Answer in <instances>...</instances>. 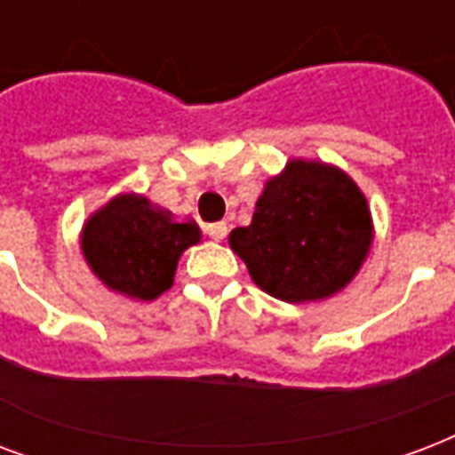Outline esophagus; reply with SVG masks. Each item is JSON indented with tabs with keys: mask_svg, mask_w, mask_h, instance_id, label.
<instances>
[{
	"mask_svg": "<svg viewBox=\"0 0 455 455\" xmlns=\"http://www.w3.org/2000/svg\"><path fill=\"white\" fill-rule=\"evenodd\" d=\"M227 231L228 227L224 221H214V224H207V227H204V234L210 235L212 241H221V238L227 235Z\"/></svg>",
	"mask_w": 455,
	"mask_h": 455,
	"instance_id": "1",
	"label": "esophagus"
}]
</instances>
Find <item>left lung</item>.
<instances>
[{
  "instance_id": "8db88e82",
  "label": "left lung",
  "mask_w": 455,
  "mask_h": 455,
  "mask_svg": "<svg viewBox=\"0 0 455 455\" xmlns=\"http://www.w3.org/2000/svg\"><path fill=\"white\" fill-rule=\"evenodd\" d=\"M228 243L265 293L307 303L351 282L370 251L372 221L346 173L293 159L267 181L251 227L234 228Z\"/></svg>"
}]
</instances>
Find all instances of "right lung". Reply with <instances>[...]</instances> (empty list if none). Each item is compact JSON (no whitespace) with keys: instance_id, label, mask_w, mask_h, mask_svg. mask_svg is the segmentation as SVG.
<instances>
[{"instance_id":"right-lung-1","label":"right lung","mask_w":455,"mask_h":455,"mask_svg":"<svg viewBox=\"0 0 455 455\" xmlns=\"http://www.w3.org/2000/svg\"><path fill=\"white\" fill-rule=\"evenodd\" d=\"M200 241V228L176 224L145 197L121 196L92 214L83 228V255L112 291L152 300L173 282L176 262Z\"/></svg>"}]
</instances>
